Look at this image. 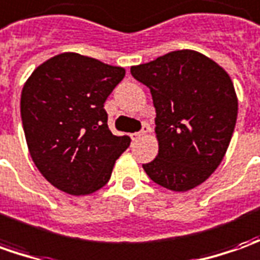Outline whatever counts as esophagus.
<instances>
[{"mask_svg":"<svg viewBox=\"0 0 260 260\" xmlns=\"http://www.w3.org/2000/svg\"><path fill=\"white\" fill-rule=\"evenodd\" d=\"M151 132V128H149V125L148 123H144V126H142V129L139 131V132H137V134H132L131 135V139L135 142V141H138V139H141L142 137H145L146 134H149Z\"/></svg>","mask_w":260,"mask_h":260,"instance_id":"34e87169","label":"esophagus"}]
</instances>
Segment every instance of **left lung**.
<instances>
[{
  "label": "left lung",
  "instance_id": "8db88e82",
  "mask_svg": "<svg viewBox=\"0 0 260 260\" xmlns=\"http://www.w3.org/2000/svg\"><path fill=\"white\" fill-rule=\"evenodd\" d=\"M151 89L156 111V158L142 165L155 183L175 192L197 188L222 162L238 118L234 82L204 54L181 49L131 67Z\"/></svg>",
  "mask_w": 260,
  "mask_h": 260
}]
</instances>
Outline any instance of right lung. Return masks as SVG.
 Returning a JSON list of instances; mask_svg holds the SVG:
<instances>
[{
  "label": "right lung",
  "mask_w": 260,
  "mask_h": 260,
  "mask_svg": "<svg viewBox=\"0 0 260 260\" xmlns=\"http://www.w3.org/2000/svg\"><path fill=\"white\" fill-rule=\"evenodd\" d=\"M125 70L75 52L37 67L21 92V118L35 167L56 189L89 195L107 185L129 137L108 128L104 104Z\"/></svg>",
  "instance_id": "right-lung-1"
}]
</instances>
